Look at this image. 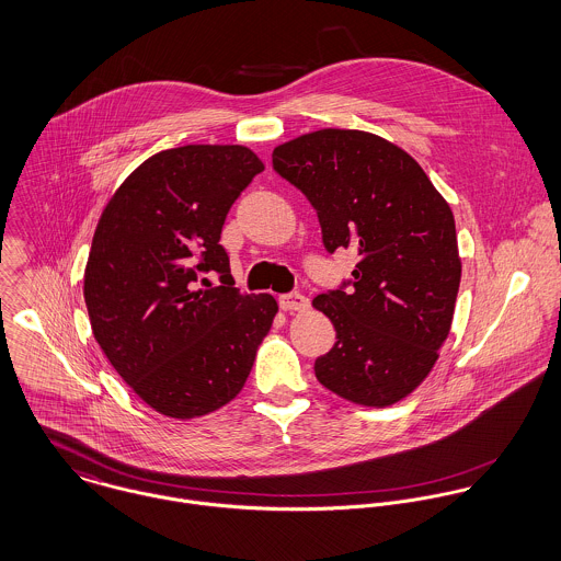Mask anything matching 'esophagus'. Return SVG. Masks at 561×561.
Returning a JSON list of instances; mask_svg holds the SVG:
<instances>
[{
	"instance_id": "esophagus-1",
	"label": "esophagus",
	"mask_w": 561,
	"mask_h": 561,
	"mask_svg": "<svg viewBox=\"0 0 561 561\" xmlns=\"http://www.w3.org/2000/svg\"><path fill=\"white\" fill-rule=\"evenodd\" d=\"M279 308L286 312H306L310 308V299L301 293H288L279 297Z\"/></svg>"
}]
</instances>
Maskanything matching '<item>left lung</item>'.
<instances>
[{"label": "left lung", "instance_id": "8db88e82", "mask_svg": "<svg viewBox=\"0 0 561 561\" xmlns=\"http://www.w3.org/2000/svg\"><path fill=\"white\" fill-rule=\"evenodd\" d=\"M273 169L314 206L325 249L359 257L348 290L312 301L337 337L317 379L357 405L399 403L432 373L453 323L461 260L447 199L408 151L362 129L297 136L273 149Z\"/></svg>", "mask_w": 561, "mask_h": 561}]
</instances>
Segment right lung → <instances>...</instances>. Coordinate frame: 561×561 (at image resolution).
<instances>
[{
	"label": "right lung",
	"instance_id": "1",
	"mask_svg": "<svg viewBox=\"0 0 561 561\" xmlns=\"http://www.w3.org/2000/svg\"><path fill=\"white\" fill-rule=\"evenodd\" d=\"M262 160L242 145H184L147 158L116 188L93 236L84 301L121 379L169 419H199L244 386L277 314L233 288L225 217ZM215 270L221 287L197 289Z\"/></svg>",
	"mask_w": 561,
	"mask_h": 561
}]
</instances>
